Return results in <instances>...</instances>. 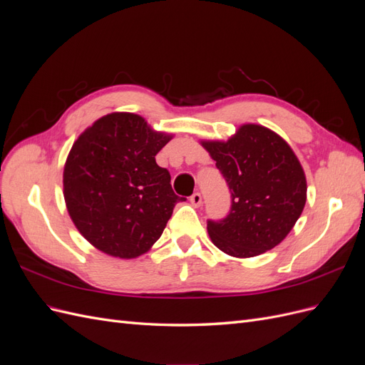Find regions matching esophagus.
<instances>
[{
  "label": "esophagus",
  "instance_id": "1",
  "mask_svg": "<svg viewBox=\"0 0 365 365\" xmlns=\"http://www.w3.org/2000/svg\"><path fill=\"white\" fill-rule=\"evenodd\" d=\"M190 202H192L193 207H201L202 205V196H201V193H193L190 196Z\"/></svg>",
  "mask_w": 365,
  "mask_h": 365
}]
</instances>
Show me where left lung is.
Returning a JSON list of instances; mask_svg holds the SVG:
<instances>
[{"label":"left lung","mask_w":365,"mask_h":365,"mask_svg":"<svg viewBox=\"0 0 365 365\" xmlns=\"http://www.w3.org/2000/svg\"><path fill=\"white\" fill-rule=\"evenodd\" d=\"M231 192L222 220H208L213 244L247 259L272 250L289 235L306 204V176L291 146L274 130L242 125L227 141H201Z\"/></svg>","instance_id":"left-lung-1"}]
</instances>
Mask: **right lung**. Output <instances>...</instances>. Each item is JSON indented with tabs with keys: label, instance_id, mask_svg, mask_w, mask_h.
Instances as JSON below:
<instances>
[{
	"label": "right lung",
	"instance_id": "1",
	"mask_svg": "<svg viewBox=\"0 0 365 365\" xmlns=\"http://www.w3.org/2000/svg\"><path fill=\"white\" fill-rule=\"evenodd\" d=\"M173 135L130 113L94 121L74 141L63 168V197L79 233L93 247L135 259L160 239L176 196L155 155Z\"/></svg>",
	"mask_w": 365,
	"mask_h": 365
}]
</instances>
